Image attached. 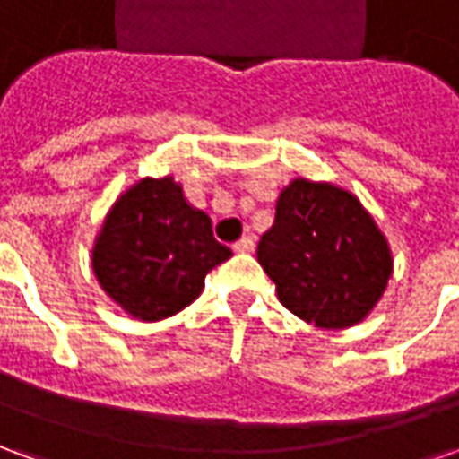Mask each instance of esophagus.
<instances>
[{"label": "esophagus", "instance_id": "34e87169", "mask_svg": "<svg viewBox=\"0 0 459 459\" xmlns=\"http://www.w3.org/2000/svg\"><path fill=\"white\" fill-rule=\"evenodd\" d=\"M253 248H255V240L250 238V236H243V238L233 243V250H236V253H250Z\"/></svg>", "mask_w": 459, "mask_h": 459}]
</instances>
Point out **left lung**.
<instances>
[{"label":"left lung","instance_id":"left-lung-1","mask_svg":"<svg viewBox=\"0 0 459 459\" xmlns=\"http://www.w3.org/2000/svg\"><path fill=\"white\" fill-rule=\"evenodd\" d=\"M258 260L285 307L325 329L351 327L391 278V253L361 204L332 184L295 179L280 194Z\"/></svg>","mask_w":459,"mask_h":459}]
</instances>
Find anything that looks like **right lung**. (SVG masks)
Returning a JSON list of instances; mask_svg holds the SVG:
<instances>
[{"label":"right lung","instance_id":"1","mask_svg":"<svg viewBox=\"0 0 459 459\" xmlns=\"http://www.w3.org/2000/svg\"><path fill=\"white\" fill-rule=\"evenodd\" d=\"M229 258L209 216L167 177L142 179L117 199L95 240L93 270L125 312L154 322L191 305L206 273Z\"/></svg>","mask_w":459,"mask_h":459}]
</instances>
